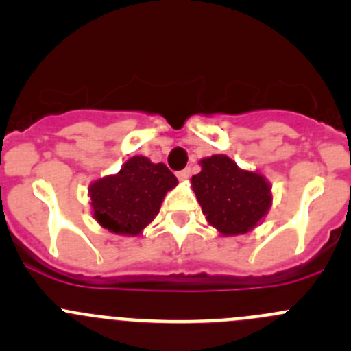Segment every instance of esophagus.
<instances>
[{"instance_id":"esophagus-1","label":"esophagus","mask_w":351,"mask_h":351,"mask_svg":"<svg viewBox=\"0 0 351 351\" xmlns=\"http://www.w3.org/2000/svg\"><path fill=\"white\" fill-rule=\"evenodd\" d=\"M176 176H178L180 182H185V180H189V176H190V168L182 169V171L176 173Z\"/></svg>"}]
</instances>
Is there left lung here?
<instances>
[{
    "mask_svg": "<svg viewBox=\"0 0 351 351\" xmlns=\"http://www.w3.org/2000/svg\"><path fill=\"white\" fill-rule=\"evenodd\" d=\"M202 171L192 176L202 212L222 236L246 234L271 207L270 182L261 173L241 169L229 156L200 159Z\"/></svg>",
    "mask_w": 351,
    "mask_h": 351,
    "instance_id": "left-lung-1",
    "label": "left lung"
}]
</instances>
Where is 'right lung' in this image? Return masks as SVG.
Wrapping results in <instances>:
<instances>
[{"instance_id":"add662e5","label":"right lung","mask_w":351,"mask_h":351,"mask_svg":"<svg viewBox=\"0 0 351 351\" xmlns=\"http://www.w3.org/2000/svg\"><path fill=\"white\" fill-rule=\"evenodd\" d=\"M178 185L162 162L132 156L117 175L97 180L88 189L93 217L113 234L139 236L161 208L162 198Z\"/></svg>"}]
</instances>
